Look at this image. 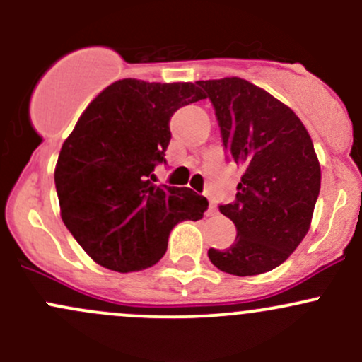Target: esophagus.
<instances>
[{"label":"esophagus","mask_w":362,"mask_h":362,"mask_svg":"<svg viewBox=\"0 0 362 362\" xmlns=\"http://www.w3.org/2000/svg\"><path fill=\"white\" fill-rule=\"evenodd\" d=\"M206 214H208V215H215V214H217V206H215V203L211 202V199H210V206H208Z\"/></svg>","instance_id":"esophagus-1"}]
</instances>
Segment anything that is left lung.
Instances as JSON below:
<instances>
[{"mask_svg":"<svg viewBox=\"0 0 362 362\" xmlns=\"http://www.w3.org/2000/svg\"><path fill=\"white\" fill-rule=\"evenodd\" d=\"M210 98L229 158L242 168L233 203L218 210L236 226L226 250H208L211 264L236 276L282 264L308 233L320 191V164L299 117L261 87L238 76L199 80Z\"/></svg>","mask_w":362,"mask_h":362,"instance_id":"left-lung-1","label":"left lung"}]
</instances>
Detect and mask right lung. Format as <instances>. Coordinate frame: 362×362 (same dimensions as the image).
Returning <instances> with one entry per match:
<instances>
[{
    "label": "right lung",
    "instance_id": "1",
    "mask_svg": "<svg viewBox=\"0 0 362 362\" xmlns=\"http://www.w3.org/2000/svg\"><path fill=\"white\" fill-rule=\"evenodd\" d=\"M204 100L196 83L122 78L76 120L57 158L61 218L86 254L119 273L154 266L182 221H199L208 202L187 187L154 184L170 144V117Z\"/></svg>",
    "mask_w": 362,
    "mask_h": 362
}]
</instances>
